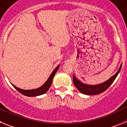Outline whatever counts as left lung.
Masks as SVG:
<instances>
[{
    "label": "left lung",
    "mask_w": 127,
    "mask_h": 127,
    "mask_svg": "<svg viewBox=\"0 0 127 127\" xmlns=\"http://www.w3.org/2000/svg\"><path fill=\"white\" fill-rule=\"evenodd\" d=\"M122 64H121L120 67L119 68L118 70L117 71L116 74L113 75L111 77H110L109 79H107V81H105V82L102 83L98 84V85H87V84H85L83 83H82L81 81L77 79L75 77L74 75H73V82L75 86L77 88V90L80 92L82 94H85V95H98V94H101L103 92L105 91L107 88L109 87L111 85H112L114 81L116 78L118 74L120 73V72L121 70V68H122Z\"/></svg>",
    "instance_id": "8db88e82"
}]
</instances>
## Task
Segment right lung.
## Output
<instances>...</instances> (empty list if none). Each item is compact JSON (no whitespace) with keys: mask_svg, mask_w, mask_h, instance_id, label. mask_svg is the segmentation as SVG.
Returning a JSON list of instances; mask_svg holds the SVG:
<instances>
[{"mask_svg":"<svg viewBox=\"0 0 127 127\" xmlns=\"http://www.w3.org/2000/svg\"><path fill=\"white\" fill-rule=\"evenodd\" d=\"M60 67V65H58L55 69H54L53 71L52 72V73L51 74V75L50 76L49 78L48 79V80L46 81V83H44V85H42V86H40L39 88H36V89H32V90H23L21 89V88H19L18 87H16V86H14V85H13V86H14V88H15L19 92L21 93L23 95H25V96H27V97H36V96H39V95H43V94H45L47 91L49 90V88H50L51 86V83H52L53 79L54 76L56 74L57 71L58 70V69H59Z\"/></svg>","mask_w":127,"mask_h":127,"instance_id":"obj_1","label":"right lung"}]
</instances>
